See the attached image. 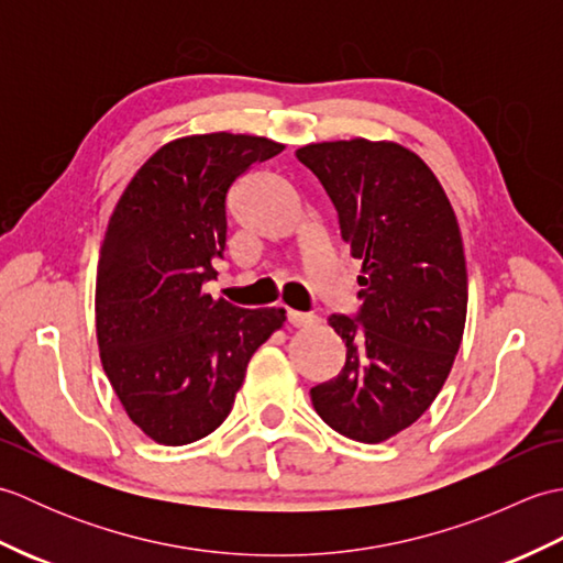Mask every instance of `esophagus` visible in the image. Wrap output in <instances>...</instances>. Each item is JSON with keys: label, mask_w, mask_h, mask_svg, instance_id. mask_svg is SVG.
<instances>
[{"label": "esophagus", "mask_w": 563, "mask_h": 563, "mask_svg": "<svg viewBox=\"0 0 563 563\" xmlns=\"http://www.w3.org/2000/svg\"><path fill=\"white\" fill-rule=\"evenodd\" d=\"M317 317L314 314H305V312H288V324H292V327H297V329H302V327H312V324H317Z\"/></svg>", "instance_id": "34e87169"}]
</instances>
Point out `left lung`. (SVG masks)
<instances>
[{
	"instance_id": "1",
	"label": "left lung",
	"mask_w": 563,
	"mask_h": 563,
	"mask_svg": "<svg viewBox=\"0 0 563 563\" xmlns=\"http://www.w3.org/2000/svg\"><path fill=\"white\" fill-rule=\"evenodd\" d=\"M329 194L341 239L363 261L361 312L331 314L341 373L312 387L321 421L357 442L416 423L445 385L466 319L457 218L428 164L397 142H314L295 152Z\"/></svg>"
}]
</instances>
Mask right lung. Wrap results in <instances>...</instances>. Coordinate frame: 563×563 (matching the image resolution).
<instances>
[{
  "label": "right lung",
  "instance_id": "1",
  "mask_svg": "<svg viewBox=\"0 0 563 563\" xmlns=\"http://www.w3.org/2000/svg\"><path fill=\"white\" fill-rule=\"evenodd\" d=\"M285 145L256 135H188L140 166L106 230L97 268L103 373L125 413L159 445L210 435L246 365L285 309H239L202 292L227 244V198Z\"/></svg>",
  "mask_w": 563,
  "mask_h": 563
}]
</instances>
